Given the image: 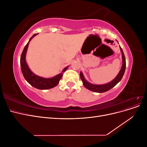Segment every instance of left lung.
<instances>
[{
  "mask_svg": "<svg viewBox=\"0 0 147 147\" xmlns=\"http://www.w3.org/2000/svg\"><path fill=\"white\" fill-rule=\"evenodd\" d=\"M120 48V51L121 52L122 54V58H123V64L121 69L120 70L118 74L117 75V76L115 77L112 82H110L107 84H91L90 83H89L86 80V79L84 78L83 73L80 72V78L82 81L83 82V84L84 86L86 88H87L88 90H90L93 92H104L110 90V89H112L113 88L116 84L121 81V80L122 79L123 75L124 74V72H125V69H126V59H125V56H124V53L123 51L122 48L121 47L119 46Z\"/></svg>",
  "mask_w": 147,
  "mask_h": 147,
  "instance_id": "8db88e82",
  "label": "left lung"
}]
</instances>
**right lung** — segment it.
Returning a JSON list of instances; mask_svg holds the SVG:
<instances>
[{
    "label": "right lung",
    "mask_w": 147,
    "mask_h": 147,
    "mask_svg": "<svg viewBox=\"0 0 147 147\" xmlns=\"http://www.w3.org/2000/svg\"><path fill=\"white\" fill-rule=\"evenodd\" d=\"M37 35V34H35L30 37L28 43L26 44L23 52H22L20 58L21 69L25 80L30 84L31 86H32L35 88L39 89V90H48V89H50L57 86V84L59 83V80L61 79L62 77H63V74L61 73L58 75H56V76L53 77V78H45L39 77L38 75L34 74L32 71L30 70L26 61V52H27L29 42L32 40V38L34 37H35V35ZM67 68L68 66L65 67L63 70V72H64L67 69Z\"/></svg>",
    "instance_id": "obj_1"
}]
</instances>
